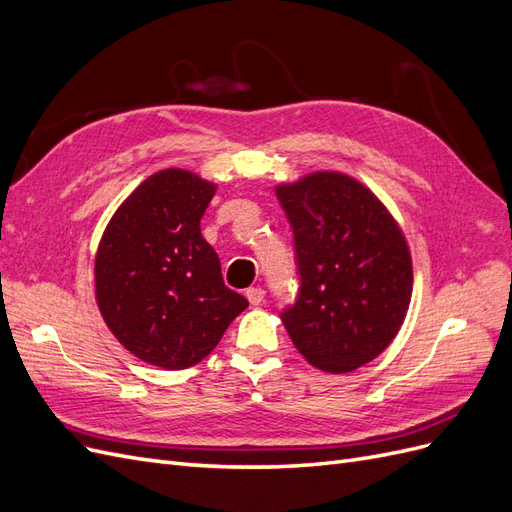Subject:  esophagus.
I'll use <instances>...</instances> for the list:
<instances>
[{"mask_svg":"<svg viewBox=\"0 0 512 512\" xmlns=\"http://www.w3.org/2000/svg\"><path fill=\"white\" fill-rule=\"evenodd\" d=\"M245 297H247V301H250L252 305H260L262 301H265V290L258 288V286H254V288H247Z\"/></svg>","mask_w":512,"mask_h":512,"instance_id":"obj_1","label":"esophagus"}]
</instances>
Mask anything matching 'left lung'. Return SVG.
<instances>
[{
	"mask_svg": "<svg viewBox=\"0 0 512 512\" xmlns=\"http://www.w3.org/2000/svg\"><path fill=\"white\" fill-rule=\"evenodd\" d=\"M294 235L299 292L282 322L305 361L329 374L389 346L412 297L404 232L363 183L322 170L275 188Z\"/></svg>",
	"mask_w": 512,
	"mask_h": 512,
	"instance_id": "obj_1",
	"label": "left lung"
}]
</instances>
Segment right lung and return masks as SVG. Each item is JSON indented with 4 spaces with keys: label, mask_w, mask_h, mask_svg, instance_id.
Instances as JSON below:
<instances>
[{
    "label": "right lung",
    "mask_w": 512,
    "mask_h": 512,
    "mask_svg": "<svg viewBox=\"0 0 512 512\" xmlns=\"http://www.w3.org/2000/svg\"><path fill=\"white\" fill-rule=\"evenodd\" d=\"M213 194L215 185L190 170H160L123 200L98 245L104 322L123 348L162 369L203 361L247 307L200 235Z\"/></svg>",
    "instance_id": "right-lung-1"
}]
</instances>
